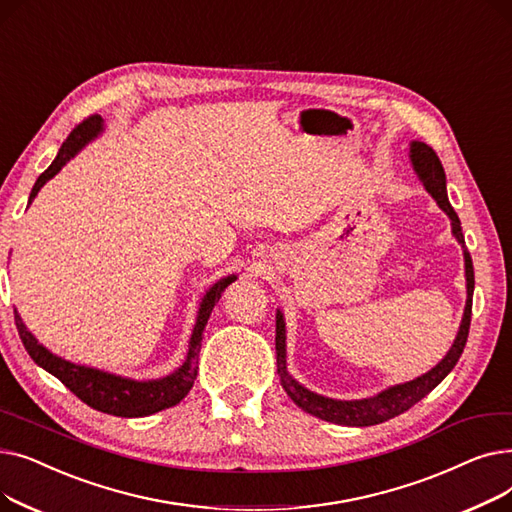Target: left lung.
<instances>
[{"label":"left lung","mask_w":512,"mask_h":512,"mask_svg":"<svg viewBox=\"0 0 512 512\" xmlns=\"http://www.w3.org/2000/svg\"><path fill=\"white\" fill-rule=\"evenodd\" d=\"M411 161L415 166V172L419 174V178L423 180L427 193H432V197L438 201V205L448 213V218L452 220V232L456 236V240L461 242L465 249V276H467V307H465V315L461 321V330L459 336H456L452 348L448 351V355L432 369L427 371L421 378L400 384V386H392L384 392H380L378 396L373 398H363V400H332L326 396H319L315 392H309L307 388H303L299 382H294L288 371H286V328H284V319L282 313L278 311L276 315V355H278V375L282 388L286 390V394L297 402V405L330 423H338V425H351V427H367V425H378L384 423L392 417H398L400 413L409 411L413 405L421 398H425L429 392H432L446 375L452 371V367L456 365V361L461 359L463 348L467 344V336H469V326H471V307H473V288H475V274H473V261L471 255L465 247V236H463V228H461V220L456 211L452 209L448 195H446V174L442 168V161L436 155V151L425 145L415 141L411 145Z\"/></svg>","instance_id":"8db88e82"}]
</instances>
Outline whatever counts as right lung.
Instances as JSON below:
<instances>
[{
    "instance_id": "right-lung-1",
    "label": "right lung",
    "mask_w": 512,
    "mask_h": 512,
    "mask_svg": "<svg viewBox=\"0 0 512 512\" xmlns=\"http://www.w3.org/2000/svg\"><path fill=\"white\" fill-rule=\"evenodd\" d=\"M101 130V118L99 116H89L87 120H83L80 124L74 126V130L68 134V139L64 141L58 157L51 161V166L37 178L29 203L37 197V193L41 191V186L56 176L66 161L80 149L83 145H87L93 137H97ZM236 280V276H228L224 280H220L215 284L201 303L199 309V317L197 324L191 336V344H188V355L184 365L174 371L172 375L164 380H153V382H134V380H126L120 378V375H112L105 373L93 367H85V365H74L68 363L56 355H51L47 348H43L35 336L24 328L20 315L14 311V321L16 328L20 334V340L26 348V353L31 355V359L41 365L45 371H49L72 392L76 394L80 400L89 405L91 409H97L101 413L107 415H116V417H147L153 415L157 411L170 409L188 394V390L193 388L195 380H197V371H199V351H201V336L203 330L207 326V319L211 315V309L215 307V303L220 301L222 292L226 290L228 284H232Z\"/></svg>"
}]
</instances>
